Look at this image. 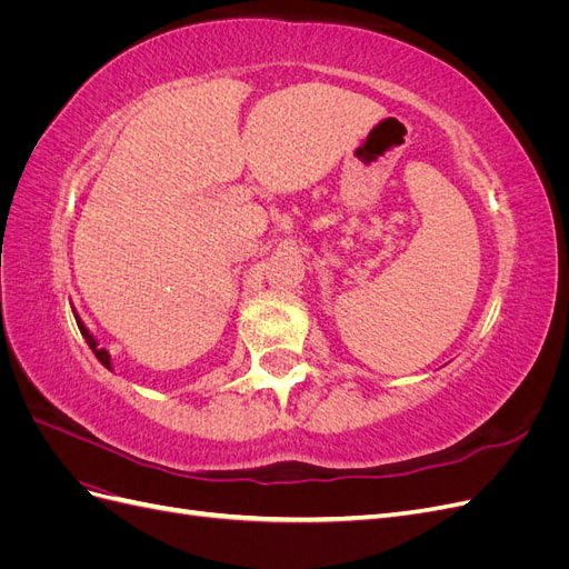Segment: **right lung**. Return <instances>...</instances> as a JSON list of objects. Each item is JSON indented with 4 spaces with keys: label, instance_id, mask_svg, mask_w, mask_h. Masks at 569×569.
<instances>
[{
    "label": "right lung",
    "instance_id": "obj_1",
    "mask_svg": "<svg viewBox=\"0 0 569 569\" xmlns=\"http://www.w3.org/2000/svg\"><path fill=\"white\" fill-rule=\"evenodd\" d=\"M71 308H73V306H71ZM73 316H76V322H78V330H80V335L84 337V341H88V347L92 349V353L97 356L99 363L104 366L107 370H113V366H111V353H109L107 349H101V347H99V341L92 337V332L88 330V325H84V322L80 320V316L76 313V308H73Z\"/></svg>",
    "mask_w": 569,
    "mask_h": 569
}]
</instances>
